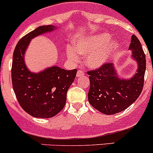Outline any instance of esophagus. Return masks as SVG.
<instances>
[{
    "instance_id": "34e87169",
    "label": "esophagus",
    "mask_w": 153,
    "mask_h": 153,
    "mask_svg": "<svg viewBox=\"0 0 153 153\" xmlns=\"http://www.w3.org/2000/svg\"><path fill=\"white\" fill-rule=\"evenodd\" d=\"M84 75V72L83 70H78V72H77V77L78 78H79V77H81L83 76V75Z\"/></svg>"
}]
</instances>
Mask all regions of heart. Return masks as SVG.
<instances>
[{
    "instance_id": "b5f03b06",
    "label": "heart",
    "mask_w": 153,
    "mask_h": 153,
    "mask_svg": "<svg viewBox=\"0 0 153 153\" xmlns=\"http://www.w3.org/2000/svg\"><path fill=\"white\" fill-rule=\"evenodd\" d=\"M111 40V36L107 33L92 35L77 40L73 44V49L68 48V58L76 62L79 59L78 54L86 55L85 64L91 68L101 67L109 59L114 51L117 49V41Z\"/></svg>"
}]
</instances>
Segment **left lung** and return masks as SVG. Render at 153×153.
<instances>
[{
    "label": "left lung",
    "mask_w": 153,
    "mask_h": 153,
    "mask_svg": "<svg viewBox=\"0 0 153 153\" xmlns=\"http://www.w3.org/2000/svg\"><path fill=\"white\" fill-rule=\"evenodd\" d=\"M129 49L138 64L136 73L130 79H120L112 63H106L87 72L90 81L88 92L89 104L105 115L124 111L136 101L142 92L146 56L141 42L135 35L132 36Z\"/></svg>",
    "instance_id": "8db88e82"
}]
</instances>
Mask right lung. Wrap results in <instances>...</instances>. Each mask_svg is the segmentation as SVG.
Segmentation results:
<instances>
[{"label":"right lung","instance_id":"add662e5","mask_svg":"<svg viewBox=\"0 0 153 153\" xmlns=\"http://www.w3.org/2000/svg\"><path fill=\"white\" fill-rule=\"evenodd\" d=\"M55 29L48 25L34 29L18 41L13 52L12 82L15 96L23 109L35 118H52L62 110L76 76V69L66 70L54 66L32 73L26 67L24 54L31 39Z\"/></svg>","mask_w":153,"mask_h":153}]
</instances>
